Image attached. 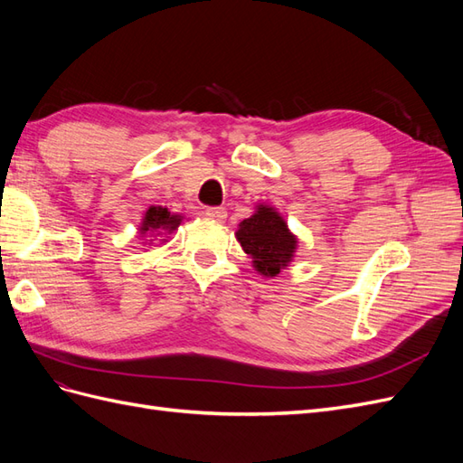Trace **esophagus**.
Returning a JSON list of instances; mask_svg holds the SVG:
<instances>
[{
  "label": "esophagus",
  "mask_w": 463,
  "mask_h": 463,
  "mask_svg": "<svg viewBox=\"0 0 463 463\" xmlns=\"http://www.w3.org/2000/svg\"><path fill=\"white\" fill-rule=\"evenodd\" d=\"M204 214L210 218V220H216V222H223L226 220V208H222V206H210V208H206L204 210Z\"/></svg>",
  "instance_id": "esophagus-1"
}]
</instances>
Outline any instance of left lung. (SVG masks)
<instances>
[{
  "label": "left lung",
  "mask_w": 463,
  "mask_h": 463,
  "mask_svg": "<svg viewBox=\"0 0 463 463\" xmlns=\"http://www.w3.org/2000/svg\"><path fill=\"white\" fill-rule=\"evenodd\" d=\"M237 241L247 255L253 257L255 269L264 276H276L279 269L288 266L298 243L286 222L266 206H260L255 216L240 223Z\"/></svg>",
  "instance_id": "obj_1"
}]
</instances>
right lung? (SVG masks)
<instances>
[{"instance_id":"1","label":"right lung","mask_w":463,"mask_h":463,"mask_svg":"<svg viewBox=\"0 0 463 463\" xmlns=\"http://www.w3.org/2000/svg\"><path fill=\"white\" fill-rule=\"evenodd\" d=\"M179 222L181 218L172 216L165 208L152 206L146 210L141 232L146 233V232H156V230H175L179 226Z\"/></svg>"}]
</instances>
